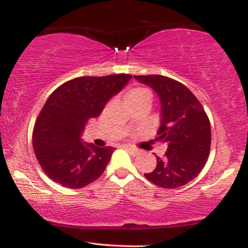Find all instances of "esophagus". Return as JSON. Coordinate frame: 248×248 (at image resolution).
Segmentation results:
<instances>
[{"mask_svg":"<svg viewBox=\"0 0 248 248\" xmlns=\"http://www.w3.org/2000/svg\"><path fill=\"white\" fill-rule=\"evenodd\" d=\"M124 149H125V150H126V151L130 152V154H131L132 155H138L139 154H140V152H139V151L137 150V149H134V148H131V147H128V145H125Z\"/></svg>","mask_w":248,"mask_h":248,"instance_id":"obj_1","label":"esophagus"}]
</instances>
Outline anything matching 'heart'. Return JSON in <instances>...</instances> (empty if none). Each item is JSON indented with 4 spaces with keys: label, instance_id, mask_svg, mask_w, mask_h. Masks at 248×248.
Wrapping results in <instances>:
<instances>
[{
    "label": "heart",
    "instance_id": "1",
    "mask_svg": "<svg viewBox=\"0 0 248 248\" xmlns=\"http://www.w3.org/2000/svg\"><path fill=\"white\" fill-rule=\"evenodd\" d=\"M144 98H149L150 99V93L144 88H134L131 89L125 96L126 101H134V100H140L144 99Z\"/></svg>",
    "mask_w": 248,
    "mask_h": 248
}]
</instances>
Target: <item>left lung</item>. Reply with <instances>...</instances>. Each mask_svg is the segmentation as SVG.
Masks as SVG:
<instances>
[{
    "label": "left lung",
    "mask_w": 248,
    "mask_h": 248,
    "mask_svg": "<svg viewBox=\"0 0 248 248\" xmlns=\"http://www.w3.org/2000/svg\"><path fill=\"white\" fill-rule=\"evenodd\" d=\"M150 87L160 101V125L157 141L167 143L165 157L157 158V167L144 174L164 188H177L200 174L208 160L211 127L202 105L192 91L178 81L164 76H134Z\"/></svg>",
    "instance_id": "1"
}]
</instances>
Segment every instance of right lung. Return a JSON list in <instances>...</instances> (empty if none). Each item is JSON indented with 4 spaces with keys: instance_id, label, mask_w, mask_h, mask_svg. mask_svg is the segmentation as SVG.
<instances>
[{
    "instance_id": "right-lung-1",
    "label": "right lung",
    "mask_w": 248,
    "mask_h": 248,
    "mask_svg": "<svg viewBox=\"0 0 248 248\" xmlns=\"http://www.w3.org/2000/svg\"><path fill=\"white\" fill-rule=\"evenodd\" d=\"M130 74L81 77L48 97L33 127L32 147L43 170L69 188H81L103 174L115 149L84 142V125L130 82Z\"/></svg>"
}]
</instances>
